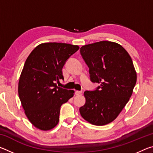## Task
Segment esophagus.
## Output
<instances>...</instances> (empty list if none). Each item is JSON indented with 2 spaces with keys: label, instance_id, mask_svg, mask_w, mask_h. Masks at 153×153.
I'll return each mask as SVG.
<instances>
[{
  "label": "esophagus",
  "instance_id": "34e87169",
  "mask_svg": "<svg viewBox=\"0 0 153 153\" xmlns=\"http://www.w3.org/2000/svg\"><path fill=\"white\" fill-rule=\"evenodd\" d=\"M82 94V91H78V90L76 91V95H79V94Z\"/></svg>",
  "mask_w": 153,
  "mask_h": 153
}]
</instances>
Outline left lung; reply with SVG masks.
Instances as JSON below:
<instances>
[{
  "label": "left lung",
  "instance_id": "8db88e82",
  "mask_svg": "<svg viewBox=\"0 0 153 153\" xmlns=\"http://www.w3.org/2000/svg\"><path fill=\"white\" fill-rule=\"evenodd\" d=\"M80 53L89 67L90 80L100 86L84 92L86 103L79 108L82 117L95 126L112 122L132 94L136 72L122 46L110 41L84 45Z\"/></svg>",
  "mask_w": 153,
  "mask_h": 153
}]
</instances>
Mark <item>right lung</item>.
Segmentation results:
<instances>
[{"label": "right lung", "instance_id": "right-lung-1", "mask_svg": "<svg viewBox=\"0 0 153 153\" xmlns=\"http://www.w3.org/2000/svg\"><path fill=\"white\" fill-rule=\"evenodd\" d=\"M79 48L66 43H42L25 61L18 93L25 115L36 128L47 131L55 128L61 106L73 97L74 90L58 87L56 82L64 79L62 69Z\"/></svg>", "mask_w": 153, "mask_h": 153}]
</instances>
